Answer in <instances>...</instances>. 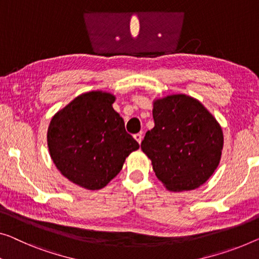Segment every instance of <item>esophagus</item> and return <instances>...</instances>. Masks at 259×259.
Listing matches in <instances>:
<instances>
[{
  "mask_svg": "<svg viewBox=\"0 0 259 259\" xmlns=\"http://www.w3.org/2000/svg\"><path fill=\"white\" fill-rule=\"evenodd\" d=\"M134 138L141 144L142 140H143V134H142V133H138V134H136V135H134Z\"/></svg>",
  "mask_w": 259,
  "mask_h": 259,
  "instance_id": "34e87169",
  "label": "esophagus"
}]
</instances>
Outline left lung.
<instances>
[{
	"mask_svg": "<svg viewBox=\"0 0 259 259\" xmlns=\"http://www.w3.org/2000/svg\"><path fill=\"white\" fill-rule=\"evenodd\" d=\"M152 115L154 126L141 148L157 178L171 192L201 186L221 160V125L199 100L185 94L154 99Z\"/></svg>",
	"mask_w": 259,
	"mask_h": 259,
	"instance_id": "left-lung-1",
	"label": "left lung"
}]
</instances>
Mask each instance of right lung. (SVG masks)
<instances>
[{
    "mask_svg": "<svg viewBox=\"0 0 259 259\" xmlns=\"http://www.w3.org/2000/svg\"><path fill=\"white\" fill-rule=\"evenodd\" d=\"M114 94L83 93L57 111L48 129V146L56 167L73 184L101 190L116 177L125 158L140 144L114 110Z\"/></svg>",
    "mask_w": 259,
    "mask_h": 259,
    "instance_id": "obj_1",
    "label": "right lung"
}]
</instances>
